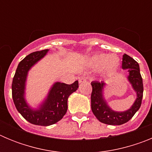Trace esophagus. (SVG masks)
Wrapping results in <instances>:
<instances>
[{
	"label": "esophagus",
	"instance_id": "1",
	"mask_svg": "<svg viewBox=\"0 0 152 152\" xmlns=\"http://www.w3.org/2000/svg\"><path fill=\"white\" fill-rule=\"evenodd\" d=\"M78 81L79 83H84V82H87V79L85 78V77H80V78L78 79Z\"/></svg>",
	"mask_w": 152,
	"mask_h": 152
}]
</instances>
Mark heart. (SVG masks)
<instances>
[{"label":"heart","instance_id":"b5f03b06","mask_svg":"<svg viewBox=\"0 0 152 152\" xmlns=\"http://www.w3.org/2000/svg\"><path fill=\"white\" fill-rule=\"evenodd\" d=\"M119 58L116 55L98 53L87 58V64L93 68H99L101 72H108L116 69L119 65Z\"/></svg>","mask_w":152,"mask_h":152}]
</instances>
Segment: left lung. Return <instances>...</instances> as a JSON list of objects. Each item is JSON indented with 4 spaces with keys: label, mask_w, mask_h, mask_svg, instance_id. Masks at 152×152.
I'll return each instance as SVG.
<instances>
[{
    "label": "left lung",
    "mask_w": 152,
    "mask_h": 152,
    "mask_svg": "<svg viewBox=\"0 0 152 152\" xmlns=\"http://www.w3.org/2000/svg\"><path fill=\"white\" fill-rule=\"evenodd\" d=\"M122 68L128 69L129 75L127 79L136 94L135 102L127 110L122 112L113 110L108 105L103 95V90L106 86L104 81L100 82L95 80L91 82L93 88L91 97L92 112L99 121L107 125L119 126L127 123L139 110L142 104L143 83L139 64L129 56L124 54L123 56Z\"/></svg>",
    "instance_id": "left-lung-1"
}]
</instances>
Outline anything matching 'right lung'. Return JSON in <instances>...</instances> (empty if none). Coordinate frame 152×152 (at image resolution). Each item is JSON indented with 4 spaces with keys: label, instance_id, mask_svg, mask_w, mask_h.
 <instances>
[{
    "label": "right lung",
    "instance_id": "obj_1",
    "mask_svg": "<svg viewBox=\"0 0 152 152\" xmlns=\"http://www.w3.org/2000/svg\"><path fill=\"white\" fill-rule=\"evenodd\" d=\"M49 49L30 53L19 63L12 83V96L17 111L29 123L48 126L61 120L68 110V96L78 88V80L72 84L55 82L46 97L37 108H33L25 99L28 72L44 58Z\"/></svg>",
    "mask_w": 152,
    "mask_h": 152
}]
</instances>
